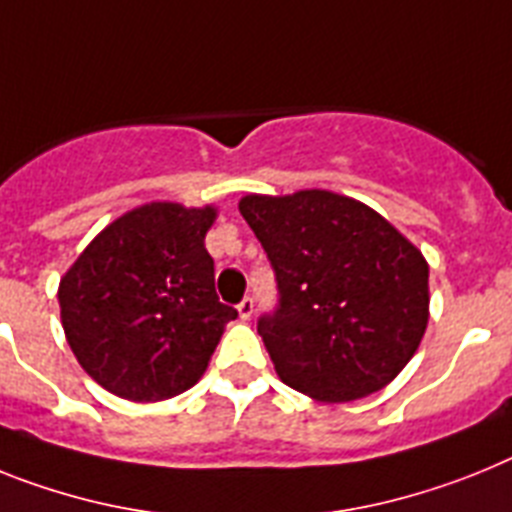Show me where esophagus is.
<instances>
[{
  "mask_svg": "<svg viewBox=\"0 0 512 512\" xmlns=\"http://www.w3.org/2000/svg\"><path fill=\"white\" fill-rule=\"evenodd\" d=\"M253 308H256V303H253V298H243L238 303V313H240V318H243V321H248V318L253 316Z\"/></svg>",
  "mask_w": 512,
  "mask_h": 512,
  "instance_id": "1",
  "label": "esophagus"
}]
</instances>
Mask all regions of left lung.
Returning <instances> with one entry per match:
<instances>
[{"instance_id":"8db88e82","label":"left lung","mask_w":512,"mask_h":512,"mask_svg":"<svg viewBox=\"0 0 512 512\" xmlns=\"http://www.w3.org/2000/svg\"><path fill=\"white\" fill-rule=\"evenodd\" d=\"M240 214L277 277L259 334L279 378L323 404L391 383L427 329L425 256L381 214L331 191L251 194Z\"/></svg>"}]
</instances>
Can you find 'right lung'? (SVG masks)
Listing matches in <instances>:
<instances>
[{"label":"right lung","mask_w":512,"mask_h":512,"mask_svg":"<svg viewBox=\"0 0 512 512\" xmlns=\"http://www.w3.org/2000/svg\"><path fill=\"white\" fill-rule=\"evenodd\" d=\"M214 209H131L80 253L59 285L61 326L85 373L129 401H163L204 375L238 310L214 292L204 235Z\"/></svg>","instance_id":"obj_1"}]
</instances>
